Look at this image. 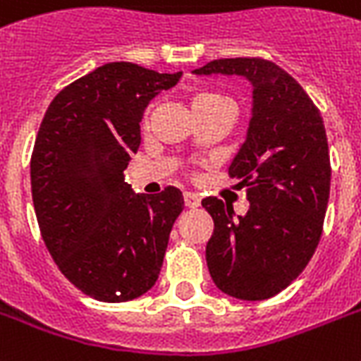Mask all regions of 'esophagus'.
Wrapping results in <instances>:
<instances>
[{
  "label": "esophagus",
  "instance_id": "34e87169",
  "mask_svg": "<svg viewBox=\"0 0 361 361\" xmlns=\"http://www.w3.org/2000/svg\"><path fill=\"white\" fill-rule=\"evenodd\" d=\"M183 202H185L187 208H198L200 206V198L195 192H185L183 195Z\"/></svg>",
  "mask_w": 361,
  "mask_h": 361
}]
</instances>
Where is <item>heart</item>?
Wrapping results in <instances>:
<instances>
[{
	"label": "heart",
	"instance_id": "heart-1",
	"mask_svg": "<svg viewBox=\"0 0 361 361\" xmlns=\"http://www.w3.org/2000/svg\"><path fill=\"white\" fill-rule=\"evenodd\" d=\"M200 106H226L234 110V103L231 99L217 92H200L197 93L191 101V109H200Z\"/></svg>",
	"mask_w": 361,
	"mask_h": 361
}]
</instances>
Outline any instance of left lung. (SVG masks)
Masks as SVG:
<instances>
[{"label": "left lung", "instance_id": "obj_1", "mask_svg": "<svg viewBox=\"0 0 361 361\" xmlns=\"http://www.w3.org/2000/svg\"><path fill=\"white\" fill-rule=\"evenodd\" d=\"M195 75H240L252 84V118L228 174L241 180L249 209L202 200L214 234L206 262L221 292L268 300L302 274L322 236L330 198V152L320 110L274 61L214 59Z\"/></svg>", "mask_w": 361, "mask_h": 361}]
</instances>
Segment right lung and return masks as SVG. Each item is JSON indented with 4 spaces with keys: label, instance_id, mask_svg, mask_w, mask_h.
<instances>
[{
    "label": "right lung",
    "instance_id": "right-lung-1",
    "mask_svg": "<svg viewBox=\"0 0 361 361\" xmlns=\"http://www.w3.org/2000/svg\"><path fill=\"white\" fill-rule=\"evenodd\" d=\"M114 61L54 97L31 153V195L41 236L59 271L99 302H129L155 285L180 189L135 195L123 170L140 146L147 103L178 84Z\"/></svg>",
    "mask_w": 361,
    "mask_h": 361
}]
</instances>
